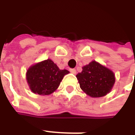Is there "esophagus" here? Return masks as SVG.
<instances>
[{"mask_svg": "<svg viewBox=\"0 0 135 135\" xmlns=\"http://www.w3.org/2000/svg\"><path fill=\"white\" fill-rule=\"evenodd\" d=\"M69 71L71 73H72V74H76V70L75 69H70Z\"/></svg>", "mask_w": 135, "mask_h": 135, "instance_id": "1", "label": "esophagus"}]
</instances>
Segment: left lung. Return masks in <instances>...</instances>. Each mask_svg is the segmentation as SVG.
<instances>
[{"label": "left lung", "mask_w": 135, "mask_h": 135, "mask_svg": "<svg viewBox=\"0 0 135 135\" xmlns=\"http://www.w3.org/2000/svg\"><path fill=\"white\" fill-rule=\"evenodd\" d=\"M76 75L80 88L92 97H100L109 93L115 83V76L109 69L95 61L82 68Z\"/></svg>", "instance_id": "8db88e82"}]
</instances>
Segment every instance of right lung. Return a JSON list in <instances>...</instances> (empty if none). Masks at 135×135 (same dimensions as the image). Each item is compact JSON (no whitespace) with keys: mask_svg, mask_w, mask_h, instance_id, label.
I'll return each mask as SVG.
<instances>
[{"mask_svg":"<svg viewBox=\"0 0 135 135\" xmlns=\"http://www.w3.org/2000/svg\"><path fill=\"white\" fill-rule=\"evenodd\" d=\"M66 69L60 70L51 59L32 66L26 72V80L33 92L47 95L55 92L66 74Z\"/></svg>","mask_w":135,"mask_h":135,"instance_id":"1","label":"right lung"}]
</instances>
